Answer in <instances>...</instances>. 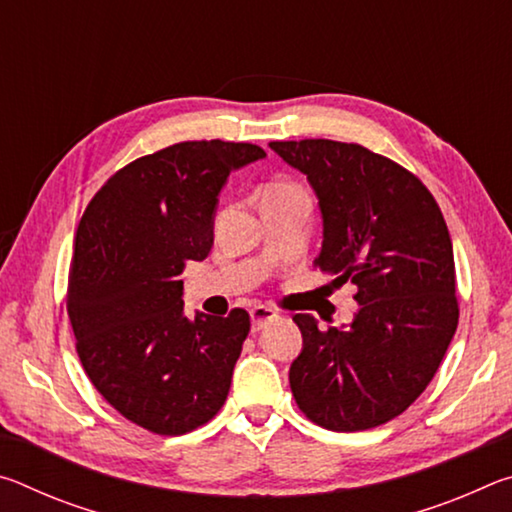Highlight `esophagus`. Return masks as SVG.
<instances>
[{"instance_id":"obj_1","label":"esophagus","mask_w":512,"mask_h":512,"mask_svg":"<svg viewBox=\"0 0 512 512\" xmlns=\"http://www.w3.org/2000/svg\"><path fill=\"white\" fill-rule=\"evenodd\" d=\"M250 318H253V332H259L266 323H271V320L277 318V311L266 305H257L250 311Z\"/></svg>"}]
</instances>
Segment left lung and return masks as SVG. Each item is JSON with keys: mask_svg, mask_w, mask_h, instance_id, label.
Returning <instances> with one entry per match:
<instances>
[{"mask_svg": "<svg viewBox=\"0 0 512 512\" xmlns=\"http://www.w3.org/2000/svg\"><path fill=\"white\" fill-rule=\"evenodd\" d=\"M302 171L323 214L314 266L352 282L359 311L343 329L296 314L302 352L289 384L298 409L329 431H363L418 400L458 325L456 268L443 212L402 164L361 144L271 142Z\"/></svg>", "mask_w": 512, "mask_h": 512, "instance_id": "8db88e82", "label": "left lung"}]
</instances>
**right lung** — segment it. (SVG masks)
Listing matches in <instances>:
<instances>
[{
  "label": "right lung",
  "instance_id": "add662e5",
  "mask_svg": "<svg viewBox=\"0 0 512 512\" xmlns=\"http://www.w3.org/2000/svg\"><path fill=\"white\" fill-rule=\"evenodd\" d=\"M266 158L248 142H180L137 158L85 207L69 266L67 316L85 375L112 409L158 436L210 422L250 332L246 309L183 314L187 262L214 244L230 171Z\"/></svg>",
  "mask_w": 512,
  "mask_h": 512
}]
</instances>
